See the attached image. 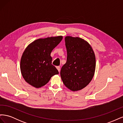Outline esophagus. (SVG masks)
I'll return each instance as SVG.
<instances>
[{
  "mask_svg": "<svg viewBox=\"0 0 123 123\" xmlns=\"http://www.w3.org/2000/svg\"><path fill=\"white\" fill-rule=\"evenodd\" d=\"M56 68H57V69L58 70V72H60V70H61L60 67H59V66H57V67H56Z\"/></svg>",
  "mask_w": 123,
  "mask_h": 123,
  "instance_id": "34e87169",
  "label": "esophagus"
}]
</instances>
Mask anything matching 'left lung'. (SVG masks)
Instances as JSON below:
<instances>
[{
  "label": "left lung",
  "instance_id": "left-lung-1",
  "mask_svg": "<svg viewBox=\"0 0 123 123\" xmlns=\"http://www.w3.org/2000/svg\"><path fill=\"white\" fill-rule=\"evenodd\" d=\"M65 40L67 57L61 70V79L70 90L79 91L86 87L93 77L95 54L90 44L83 38L67 36Z\"/></svg>",
  "mask_w": 123,
  "mask_h": 123
}]
</instances>
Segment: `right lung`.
Returning a JSON list of instances; mask_svg holds the SVG:
<instances>
[{
  "label": "right lung",
  "instance_id": "right-lung-1",
  "mask_svg": "<svg viewBox=\"0 0 123 123\" xmlns=\"http://www.w3.org/2000/svg\"><path fill=\"white\" fill-rule=\"evenodd\" d=\"M62 39V36L39 38L25 48L20 59V68L26 82L39 88L49 82L52 76L59 73L52 65L51 53Z\"/></svg>",
  "mask_w": 123,
  "mask_h": 123
}]
</instances>
